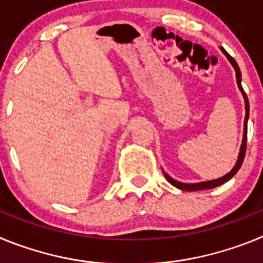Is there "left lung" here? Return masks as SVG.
<instances>
[{
	"mask_svg": "<svg viewBox=\"0 0 263 263\" xmlns=\"http://www.w3.org/2000/svg\"><path fill=\"white\" fill-rule=\"evenodd\" d=\"M222 52L227 55V58L229 59V62L232 63V66L234 67V69H236V78H237V84H238V88H240V90L242 92L243 95V99H245V109H246V116H245V129H243V141H242V145H241V150H240V155H238V160H237L236 166L233 167V170H232L231 173L227 174L225 176H222V178L220 179H216V180H210V182H201V183H195V184H185V183H180V182H176V180H174L173 178H170L167 174H164V176H166V179L168 180L170 183L173 185H175V187L180 188V190H183V191H200V190H211V188H215L217 187V185L222 184V183L228 182L229 179L233 178L234 174L240 170L241 164H242L243 162V158H245V153H246V139H248V118H249V100H248V96H246L245 90H243L242 85H241V71L240 68H238V64L236 63V60L233 59V58L229 55V53L227 52V51L224 50V48H221Z\"/></svg>",
	"mask_w": 263,
	"mask_h": 263,
	"instance_id": "8db88e82",
	"label": "left lung"
}]
</instances>
